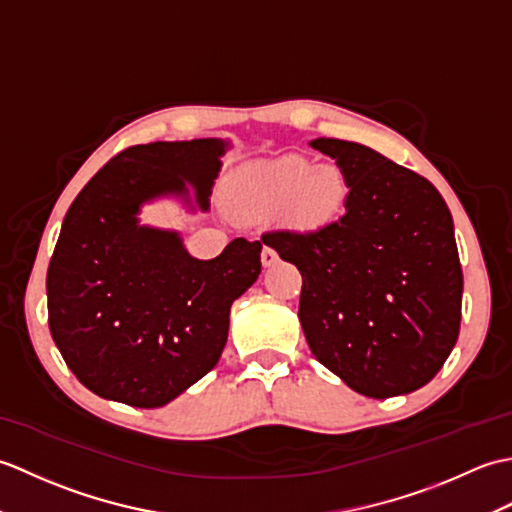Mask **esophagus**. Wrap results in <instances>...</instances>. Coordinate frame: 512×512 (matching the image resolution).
Wrapping results in <instances>:
<instances>
[{
    "label": "esophagus",
    "instance_id": "esophagus-1",
    "mask_svg": "<svg viewBox=\"0 0 512 512\" xmlns=\"http://www.w3.org/2000/svg\"><path fill=\"white\" fill-rule=\"evenodd\" d=\"M277 253H275V248H270V246H264V250H262V264L268 268V266H273V264H277Z\"/></svg>",
    "mask_w": 512,
    "mask_h": 512
}]
</instances>
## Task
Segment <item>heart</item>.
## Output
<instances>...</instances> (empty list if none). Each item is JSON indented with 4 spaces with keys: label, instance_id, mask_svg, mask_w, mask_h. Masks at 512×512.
Here are the masks:
<instances>
[{
    "label": "heart",
    "instance_id": "heart-1",
    "mask_svg": "<svg viewBox=\"0 0 512 512\" xmlns=\"http://www.w3.org/2000/svg\"><path fill=\"white\" fill-rule=\"evenodd\" d=\"M345 173L336 165L314 167L308 158L290 156L262 169L248 182V200L264 206L290 204L303 224L328 222L343 209Z\"/></svg>",
    "mask_w": 512,
    "mask_h": 512
}]
</instances>
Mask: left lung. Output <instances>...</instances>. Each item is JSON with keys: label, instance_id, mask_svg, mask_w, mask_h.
Instances as JSON below:
<instances>
[{"label": "left lung", "instance_id": "1", "mask_svg": "<svg viewBox=\"0 0 512 512\" xmlns=\"http://www.w3.org/2000/svg\"><path fill=\"white\" fill-rule=\"evenodd\" d=\"M312 147L345 173L343 215L262 239L299 268V321L317 361L363 396L409 394L440 372L460 334L453 217L427 178L374 149L336 138Z\"/></svg>", "mask_w": 512, "mask_h": 512}]
</instances>
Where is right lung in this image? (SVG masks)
<instances>
[{"label": "right lung", "instance_id": "obj_1", "mask_svg": "<svg viewBox=\"0 0 512 512\" xmlns=\"http://www.w3.org/2000/svg\"><path fill=\"white\" fill-rule=\"evenodd\" d=\"M222 140L134 145L76 195L48 266V325L65 365L96 396L154 409L209 374L231 303L262 273V242L233 239L209 262L178 233L140 226V204L187 195L209 206Z\"/></svg>", "mask_w": 512, "mask_h": 512}]
</instances>
